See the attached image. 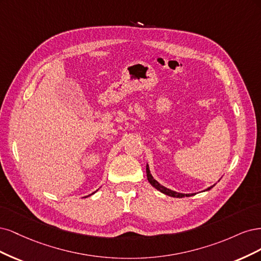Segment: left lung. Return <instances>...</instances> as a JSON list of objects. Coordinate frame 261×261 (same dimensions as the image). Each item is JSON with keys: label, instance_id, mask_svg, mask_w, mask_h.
<instances>
[{"label": "left lung", "instance_id": "obj_1", "mask_svg": "<svg viewBox=\"0 0 261 261\" xmlns=\"http://www.w3.org/2000/svg\"><path fill=\"white\" fill-rule=\"evenodd\" d=\"M146 176H147V180H148V182H149L150 184H152V187H154V188H155L156 190H158L159 192L164 193L165 195L171 196V197H176V198H181V197H184V196L189 197V196H192V195H195V194H196V193H189V194H184V193H179V192H175V191H172V190H170V189H167L166 187L162 186L161 183L157 182V181L154 179V176L152 175V173H150V170H149L148 164H146ZM218 182H219V181H218ZM215 186H216V184H214V186H212V187H209L208 189L204 190V192H206V191H209V190H212V189H213Z\"/></svg>", "mask_w": 261, "mask_h": 261}]
</instances>
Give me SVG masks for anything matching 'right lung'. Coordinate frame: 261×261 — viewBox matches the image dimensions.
I'll list each match as a JSON object with an SVG mask.
<instances>
[{
	"label": "right lung",
	"mask_w": 261,
	"mask_h": 261,
	"mask_svg": "<svg viewBox=\"0 0 261 261\" xmlns=\"http://www.w3.org/2000/svg\"><path fill=\"white\" fill-rule=\"evenodd\" d=\"M96 191H98V190H96ZM96 191H95V192H96ZM95 192H93V193H92V194H94V193H95ZM92 194H90V195H92ZM88 196H89V195H88Z\"/></svg>",
	"instance_id": "right-lung-1"
}]
</instances>
